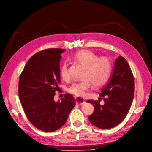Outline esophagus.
Here are the masks:
<instances>
[{"label":"esophagus","mask_w":152,"mask_h":152,"mask_svg":"<svg viewBox=\"0 0 152 152\" xmlns=\"http://www.w3.org/2000/svg\"><path fill=\"white\" fill-rule=\"evenodd\" d=\"M76 103L77 104H82L83 103H85V101L83 98H80V97H77L76 98Z\"/></svg>","instance_id":"obj_1"}]
</instances>
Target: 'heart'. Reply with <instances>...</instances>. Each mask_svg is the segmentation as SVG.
I'll return each mask as SVG.
<instances>
[{"instance_id": "b5f03b06", "label": "heart", "mask_w": 152, "mask_h": 152, "mask_svg": "<svg viewBox=\"0 0 152 152\" xmlns=\"http://www.w3.org/2000/svg\"><path fill=\"white\" fill-rule=\"evenodd\" d=\"M73 58L85 67L82 75L83 80L73 83L68 88L69 93L77 96H85L86 91L93 85L94 87L102 86L106 83L112 71L111 61L106 57H98L91 50H81L76 53ZM60 75L63 80L69 77L68 66L64 63L60 68Z\"/></svg>"}]
</instances>
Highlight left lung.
Listing matches in <instances>:
<instances>
[{"label": "left lung", "instance_id": "left-lung-1", "mask_svg": "<svg viewBox=\"0 0 152 152\" xmlns=\"http://www.w3.org/2000/svg\"><path fill=\"white\" fill-rule=\"evenodd\" d=\"M134 92L132 70L126 60L119 56L115 61L109 81L101 89L98 100L87 101L94 109L89 116V121L102 129H110L119 125L130 110ZM102 98L104 100L103 105L99 103Z\"/></svg>", "mask_w": 152, "mask_h": 152}]
</instances>
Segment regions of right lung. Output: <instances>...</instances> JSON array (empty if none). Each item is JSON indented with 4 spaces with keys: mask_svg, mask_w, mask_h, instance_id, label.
<instances>
[{
    "mask_svg": "<svg viewBox=\"0 0 152 152\" xmlns=\"http://www.w3.org/2000/svg\"><path fill=\"white\" fill-rule=\"evenodd\" d=\"M63 49H48L35 54L27 61L19 81V96L28 120L43 132L63 126L75 99L69 93L61 102H55L56 91L61 83L59 63Z\"/></svg>",
    "mask_w": 152,
    "mask_h": 152,
    "instance_id": "obj_1",
    "label": "right lung"
}]
</instances>
